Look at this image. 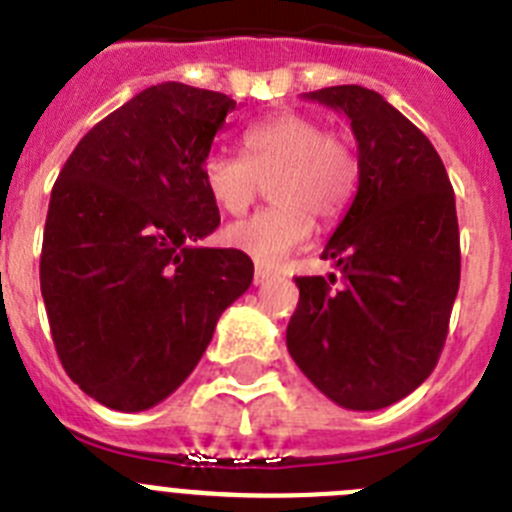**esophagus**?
Instances as JSON below:
<instances>
[{
	"mask_svg": "<svg viewBox=\"0 0 512 512\" xmlns=\"http://www.w3.org/2000/svg\"><path fill=\"white\" fill-rule=\"evenodd\" d=\"M269 271H266V269H261V266H259V269H256V271H253V284H256V287H259V284H264V281H269Z\"/></svg>",
	"mask_w": 512,
	"mask_h": 512,
	"instance_id": "esophagus-1",
	"label": "esophagus"
}]
</instances>
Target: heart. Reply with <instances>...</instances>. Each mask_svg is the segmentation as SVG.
Instances as JSON below:
<instances>
[{"label": "heart", "instance_id": "obj_1", "mask_svg": "<svg viewBox=\"0 0 512 512\" xmlns=\"http://www.w3.org/2000/svg\"><path fill=\"white\" fill-rule=\"evenodd\" d=\"M243 154L213 149L203 162L210 198L225 213H243L270 180L271 208L225 225L223 241L261 266H276L312 236L314 218L330 220L348 205L358 164L325 124L281 111L243 131Z\"/></svg>", "mask_w": 512, "mask_h": 512}]
</instances>
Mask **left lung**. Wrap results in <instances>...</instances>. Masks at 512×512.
Segmentation results:
<instances>
[{
	"label": "left lung",
	"mask_w": 512,
	"mask_h": 512,
	"mask_svg": "<svg viewBox=\"0 0 512 512\" xmlns=\"http://www.w3.org/2000/svg\"><path fill=\"white\" fill-rule=\"evenodd\" d=\"M350 119L358 192L327 241L335 274L299 276L287 348L342 409L378 411L429 378L459 289L454 192L437 149L363 86L304 93Z\"/></svg>",
	"instance_id": "1"
}]
</instances>
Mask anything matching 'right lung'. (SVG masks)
I'll return each instance as SVG.
<instances>
[{
	"label": "right lung",
	"instance_id": "1",
	"mask_svg": "<svg viewBox=\"0 0 512 512\" xmlns=\"http://www.w3.org/2000/svg\"><path fill=\"white\" fill-rule=\"evenodd\" d=\"M233 109L225 93L159 83L98 121L55 180L42 299L65 373L109 409L175 393L251 287L246 253L198 246L220 225L203 162Z\"/></svg>",
	"mask_w": 512,
	"mask_h": 512
}]
</instances>
